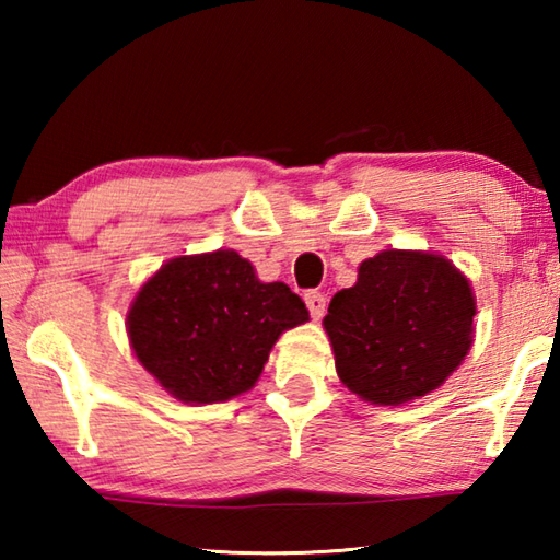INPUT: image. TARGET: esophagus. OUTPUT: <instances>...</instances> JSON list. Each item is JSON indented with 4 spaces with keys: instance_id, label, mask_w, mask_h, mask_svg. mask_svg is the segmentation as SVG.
Returning a JSON list of instances; mask_svg holds the SVG:
<instances>
[{
    "instance_id": "obj_1",
    "label": "esophagus",
    "mask_w": 560,
    "mask_h": 560,
    "mask_svg": "<svg viewBox=\"0 0 560 560\" xmlns=\"http://www.w3.org/2000/svg\"><path fill=\"white\" fill-rule=\"evenodd\" d=\"M303 301H306L308 314L314 320H320L326 314V296L320 291H306L303 293Z\"/></svg>"
}]
</instances>
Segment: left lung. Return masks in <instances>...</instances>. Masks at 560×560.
<instances>
[{
  "label": "left lung",
  "instance_id": "8db88e82",
  "mask_svg": "<svg viewBox=\"0 0 560 560\" xmlns=\"http://www.w3.org/2000/svg\"><path fill=\"white\" fill-rule=\"evenodd\" d=\"M477 314L469 281L440 257L387 249L360 264L324 318L338 377L375 405L440 387L467 355Z\"/></svg>",
  "mask_w": 560,
  "mask_h": 560
}]
</instances>
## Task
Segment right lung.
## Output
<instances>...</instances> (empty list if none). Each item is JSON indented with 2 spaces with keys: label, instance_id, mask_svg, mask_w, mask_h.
Returning <instances> with one entry per match:
<instances>
[{
  "label": "right lung",
  "instance_id": "obj_1",
  "mask_svg": "<svg viewBox=\"0 0 560 560\" xmlns=\"http://www.w3.org/2000/svg\"><path fill=\"white\" fill-rule=\"evenodd\" d=\"M308 320L287 283H261L236 252L167 261L132 301L128 336L148 373L185 402H222L259 381L287 328Z\"/></svg>",
  "mask_w": 560,
  "mask_h": 560
}]
</instances>
